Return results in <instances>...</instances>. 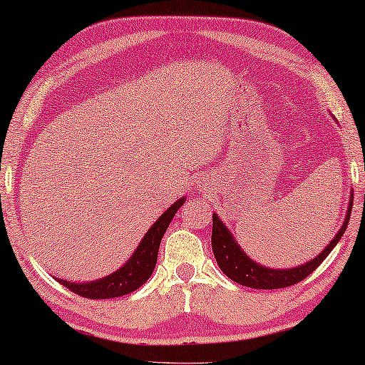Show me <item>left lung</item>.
<instances>
[{
  "mask_svg": "<svg viewBox=\"0 0 365 365\" xmlns=\"http://www.w3.org/2000/svg\"><path fill=\"white\" fill-rule=\"evenodd\" d=\"M351 209L352 199L351 202H349V209L346 219H344L342 222V227L339 229V232L334 236L332 241L327 244L326 249L321 251L319 256L311 259L309 262L292 269H272L254 262L236 242V239L232 237V234L226 227V224H222L217 214H212L211 244L214 257H216V262L217 266L221 267V271L226 274L231 281L241 284V286L252 289H281L294 286V284L301 282L302 279H306L309 276V274L316 271V269L322 264L324 259H326L329 254H331L332 249L337 246L342 234L346 232L349 217H351Z\"/></svg>",
  "mask_w": 365,
  "mask_h": 365,
  "instance_id": "1",
  "label": "left lung"
}]
</instances>
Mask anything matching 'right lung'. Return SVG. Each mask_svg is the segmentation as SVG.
Wrapping results in <instances>:
<instances>
[{
	"mask_svg": "<svg viewBox=\"0 0 365 365\" xmlns=\"http://www.w3.org/2000/svg\"><path fill=\"white\" fill-rule=\"evenodd\" d=\"M184 201H186V197H181L171 207H168L163 216L158 217V221L149 227L146 236L141 239L129 261L118 271L93 282H69L63 281V279H58V282H61L64 287H68L78 296L86 299H111L134 292L151 277L154 267H156L159 244L163 241L169 222L173 221L174 214L178 212Z\"/></svg>",
	"mask_w": 365,
	"mask_h": 365,
	"instance_id": "add662e5",
	"label": "right lung"
}]
</instances>
